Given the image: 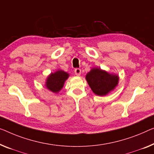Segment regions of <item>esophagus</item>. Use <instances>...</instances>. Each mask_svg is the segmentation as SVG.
I'll use <instances>...</instances> for the list:
<instances>
[{"label":"esophagus","instance_id":"obj_1","mask_svg":"<svg viewBox=\"0 0 154 154\" xmlns=\"http://www.w3.org/2000/svg\"><path fill=\"white\" fill-rule=\"evenodd\" d=\"M75 75H77V76H79L81 75V69L80 68H75Z\"/></svg>","mask_w":154,"mask_h":154}]
</instances>
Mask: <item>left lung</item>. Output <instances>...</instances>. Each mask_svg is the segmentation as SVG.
<instances>
[{
	"label": "left lung",
	"mask_w": 154,
	"mask_h": 154,
	"mask_svg": "<svg viewBox=\"0 0 154 154\" xmlns=\"http://www.w3.org/2000/svg\"><path fill=\"white\" fill-rule=\"evenodd\" d=\"M86 79L88 85L96 95H106L113 90L118 83V75H111L100 68H93L86 75Z\"/></svg>",
	"instance_id": "obj_1"
}]
</instances>
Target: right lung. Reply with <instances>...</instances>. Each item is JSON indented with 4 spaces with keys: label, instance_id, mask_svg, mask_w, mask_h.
I'll use <instances>...</instances> for the list:
<instances>
[{
    "label": "right lung",
    "instance_id": "obj_1",
    "mask_svg": "<svg viewBox=\"0 0 154 154\" xmlns=\"http://www.w3.org/2000/svg\"><path fill=\"white\" fill-rule=\"evenodd\" d=\"M68 76L69 75L63 70H58L52 73L47 79L46 87L53 93H57L63 88L64 82Z\"/></svg>",
    "mask_w": 154,
    "mask_h": 154
}]
</instances>
